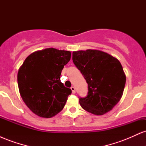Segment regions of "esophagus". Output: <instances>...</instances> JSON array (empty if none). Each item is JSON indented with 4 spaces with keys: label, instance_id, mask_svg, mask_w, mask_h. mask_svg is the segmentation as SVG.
<instances>
[{
    "label": "esophagus",
    "instance_id": "34e87169",
    "mask_svg": "<svg viewBox=\"0 0 146 146\" xmlns=\"http://www.w3.org/2000/svg\"><path fill=\"white\" fill-rule=\"evenodd\" d=\"M71 90H72V93H75V88L74 86H72L71 88Z\"/></svg>",
    "mask_w": 146,
    "mask_h": 146
}]
</instances>
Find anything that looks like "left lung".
Segmentation results:
<instances>
[{
    "mask_svg": "<svg viewBox=\"0 0 146 146\" xmlns=\"http://www.w3.org/2000/svg\"><path fill=\"white\" fill-rule=\"evenodd\" d=\"M73 61L88 83V95L79 101L82 108L95 115L110 111L121 100L126 80L120 62L97 49L73 51Z\"/></svg>",
    "mask_w": 146,
    "mask_h": 146,
    "instance_id": "8db88e82",
    "label": "left lung"
}]
</instances>
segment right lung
Wrapping results in <instances>:
<instances>
[{"label":"right lung","instance_id":"add662e5","mask_svg":"<svg viewBox=\"0 0 146 146\" xmlns=\"http://www.w3.org/2000/svg\"><path fill=\"white\" fill-rule=\"evenodd\" d=\"M71 56V51L47 48L31 53L18 69L20 95L37 116L51 118L64 107L71 90L61 82L60 75Z\"/></svg>","mask_w":146,"mask_h":146}]
</instances>
